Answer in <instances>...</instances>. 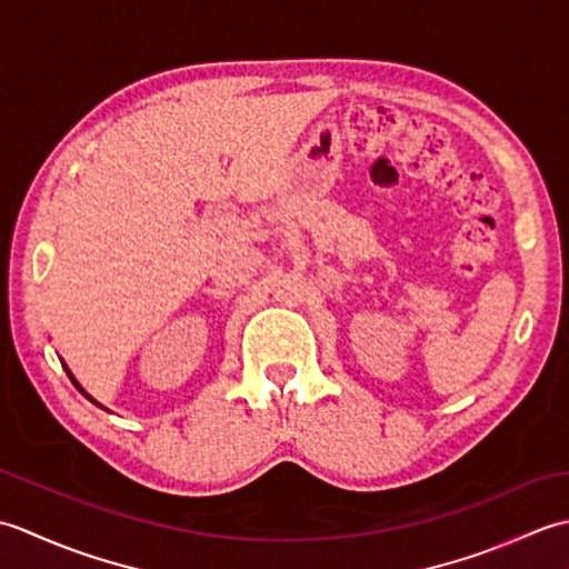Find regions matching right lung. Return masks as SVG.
<instances>
[{
	"mask_svg": "<svg viewBox=\"0 0 569 569\" xmlns=\"http://www.w3.org/2000/svg\"><path fill=\"white\" fill-rule=\"evenodd\" d=\"M66 371H68V369H66ZM68 377H70V381H72V383H76V386H78V391H82V389H80V383H78L76 379H72V373H70V371H68ZM82 393H84V391H82ZM84 396H88V393H84ZM88 398H90V396H88ZM90 401H92V398H90ZM92 403H94V401H92Z\"/></svg>",
	"mask_w": 569,
	"mask_h": 569,
	"instance_id": "obj_1",
	"label": "right lung"
}]
</instances>
